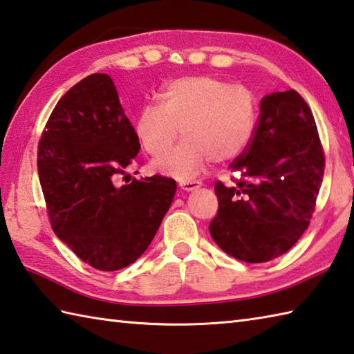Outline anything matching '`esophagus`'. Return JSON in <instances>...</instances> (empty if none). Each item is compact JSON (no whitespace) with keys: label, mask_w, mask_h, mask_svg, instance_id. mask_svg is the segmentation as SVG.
Listing matches in <instances>:
<instances>
[{"label":"esophagus","mask_w":354,"mask_h":354,"mask_svg":"<svg viewBox=\"0 0 354 354\" xmlns=\"http://www.w3.org/2000/svg\"><path fill=\"white\" fill-rule=\"evenodd\" d=\"M198 187H201V181H181V183H179V189L184 190V192L196 190Z\"/></svg>","instance_id":"esophagus-1"}]
</instances>
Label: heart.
<instances>
[{"label": "heart", "instance_id": "obj_1", "mask_svg": "<svg viewBox=\"0 0 354 354\" xmlns=\"http://www.w3.org/2000/svg\"><path fill=\"white\" fill-rule=\"evenodd\" d=\"M159 101L140 109L135 131L151 156L167 151L181 129L184 141L155 161L158 171L178 179L195 176L213 159L238 158L250 142L256 122L254 96L214 76H185L169 82Z\"/></svg>", "mask_w": 354, "mask_h": 354}]
</instances>
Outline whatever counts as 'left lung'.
Wrapping results in <instances>:
<instances>
[{
	"label": "left lung",
	"instance_id": "left-lung-1",
	"mask_svg": "<svg viewBox=\"0 0 354 354\" xmlns=\"http://www.w3.org/2000/svg\"><path fill=\"white\" fill-rule=\"evenodd\" d=\"M324 169L319 133L302 96L293 88L264 96L252 141L230 164L239 179L214 185L212 238L250 264L288 252L310 224Z\"/></svg>",
	"mask_w": 354,
	"mask_h": 354
}]
</instances>
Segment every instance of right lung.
<instances>
[{
	"label": "right lung",
	"instance_id": "obj_1",
	"mask_svg": "<svg viewBox=\"0 0 354 354\" xmlns=\"http://www.w3.org/2000/svg\"><path fill=\"white\" fill-rule=\"evenodd\" d=\"M141 149L112 78L93 73L67 90L38 144V175L55 234L86 264L121 270L155 238L175 179L127 178Z\"/></svg>",
	"mask_w": 354,
	"mask_h": 354
}]
</instances>
